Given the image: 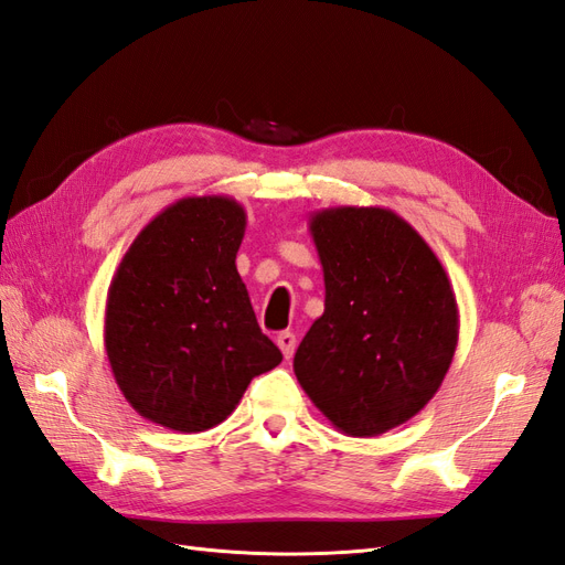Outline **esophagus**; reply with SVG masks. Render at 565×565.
<instances>
[{
    "label": "esophagus",
    "mask_w": 565,
    "mask_h": 565,
    "mask_svg": "<svg viewBox=\"0 0 565 565\" xmlns=\"http://www.w3.org/2000/svg\"><path fill=\"white\" fill-rule=\"evenodd\" d=\"M277 345L281 349L284 358H294V351H296V337L291 334V331H281V334L277 337Z\"/></svg>",
    "instance_id": "esophagus-1"
}]
</instances>
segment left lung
<instances>
[{"instance_id": "left-lung-1", "label": "left lung", "mask_w": 565, "mask_h": 565, "mask_svg": "<svg viewBox=\"0 0 565 565\" xmlns=\"http://www.w3.org/2000/svg\"><path fill=\"white\" fill-rule=\"evenodd\" d=\"M324 312L302 337L294 372L349 437L408 423L437 394L458 345V306L439 257L386 207L312 212Z\"/></svg>"}]
</instances>
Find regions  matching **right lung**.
Returning <instances> with one entry per match:
<instances>
[{
  "instance_id": "add662e5",
  "label": "right lung",
  "mask_w": 565,
  "mask_h": 565,
  "mask_svg": "<svg viewBox=\"0 0 565 565\" xmlns=\"http://www.w3.org/2000/svg\"><path fill=\"white\" fill-rule=\"evenodd\" d=\"M245 210L181 198L145 226L114 274L105 349L145 420L193 434L224 423L257 374L281 363L236 269Z\"/></svg>"
}]
</instances>
